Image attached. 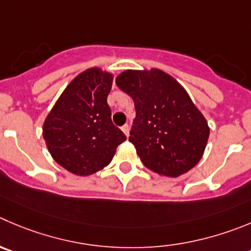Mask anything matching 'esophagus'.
Segmentation results:
<instances>
[{
  "instance_id": "1",
  "label": "esophagus",
  "mask_w": 251,
  "mask_h": 251,
  "mask_svg": "<svg viewBox=\"0 0 251 251\" xmlns=\"http://www.w3.org/2000/svg\"><path fill=\"white\" fill-rule=\"evenodd\" d=\"M121 129H122V132L124 133V134L127 135V137H128V135H129V126H128V124H124V126L121 128Z\"/></svg>"
}]
</instances>
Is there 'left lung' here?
<instances>
[{
    "mask_svg": "<svg viewBox=\"0 0 251 251\" xmlns=\"http://www.w3.org/2000/svg\"><path fill=\"white\" fill-rule=\"evenodd\" d=\"M116 83L134 101L130 129L142 163L160 176L178 177L199 164L209 137L208 122L183 86L160 69L126 70Z\"/></svg>",
    "mask_w": 251,
    "mask_h": 251,
    "instance_id": "left-lung-1",
    "label": "left lung"
}]
</instances>
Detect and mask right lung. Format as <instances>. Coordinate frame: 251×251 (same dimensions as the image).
Segmentation results:
<instances>
[{"label": "right lung", "mask_w": 251, "mask_h": 251, "mask_svg": "<svg viewBox=\"0 0 251 251\" xmlns=\"http://www.w3.org/2000/svg\"><path fill=\"white\" fill-rule=\"evenodd\" d=\"M113 74L94 66L78 74L61 92L43 124V137L56 163L88 176L106 168L127 139L111 119L107 97Z\"/></svg>", "instance_id": "right-lung-1"}]
</instances>
